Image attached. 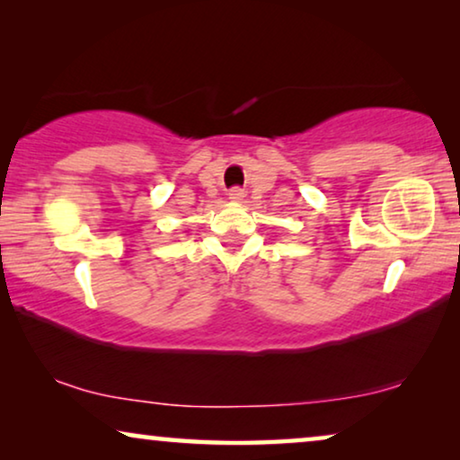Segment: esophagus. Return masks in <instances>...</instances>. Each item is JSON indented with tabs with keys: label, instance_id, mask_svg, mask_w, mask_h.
Instances as JSON below:
<instances>
[{
	"label": "esophagus",
	"instance_id": "1",
	"mask_svg": "<svg viewBox=\"0 0 460 460\" xmlns=\"http://www.w3.org/2000/svg\"><path fill=\"white\" fill-rule=\"evenodd\" d=\"M228 199L232 200V203H241V200L244 199V190L243 188H232V190L228 192Z\"/></svg>",
	"mask_w": 460,
	"mask_h": 460
}]
</instances>
